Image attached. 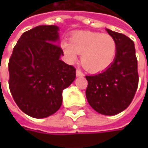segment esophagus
<instances>
[{"mask_svg": "<svg viewBox=\"0 0 148 148\" xmlns=\"http://www.w3.org/2000/svg\"><path fill=\"white\" fill-rule=\"evenodd\" d=\"M76 75H77L78 77H83V76H84V74L82 73V71H81V70L77 69V70H76Z\"/></svg>", "mask_w": 148, "mask_h": 148, "instance_id": "esophagus-1", "label": "esophagus"}]
</instances>
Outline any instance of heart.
<instances>
[{
  "mask_svg": "<svg viewBox=\"0 0 148 148\" xmlns=\"http://www.w3.org/2000/svg\"><path fill=\"white\" fill-rule=\"evenodd\" d=\"M62 48L68 59L75 61L81 55L80 62L85 69L92 73L102 72L113 62L116 55V42L107 33L79 32L74 33L70 43L63 41Z\"/></svg>",
  "mask_w": 148,
  "mask_h": 148,
  "instance_id": "1",
  "label": "heart"
}]
</instances>
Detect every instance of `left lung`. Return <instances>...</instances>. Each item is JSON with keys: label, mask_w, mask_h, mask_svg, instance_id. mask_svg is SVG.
<instances>
[{"label": "left lung", "mask_w": 148, "mask_h": 148, "mask_svg": "<svg viewBox=\"0 0 148 148\" xmlns=\"http://www.w3.org/2000/svg\"><path fill=\"white\" fill-rule=\"evenodd\" d=\"M116 42V55L111 65L102 73L86 75V96L91 107L105 116L124 110L132 102L139 76L134 42L122 33L106 29Z\"/></svg>", "instance_id": "1"}]
</instances>
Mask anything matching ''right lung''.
I'll use <instances>...</instances> for the list:
<instances>
[{
	"mask_svg": "<svg viewBox=\"0 0 148 148\" xmlns=\"http://www.w3.org/2000/svg\"><path fill=\"white\" fill-rule=\"evenodd\" d=\"M59 27L39 25L22 34L8 63L9 88L26 115L45 118L62 103V91L76 77V69L60 58Z\"/></svg>",
	"mask_w": 148,
	"mask_h": 148,
	"instance_id": "obj_1",
	"label": "right lung"
}]
</instances>
